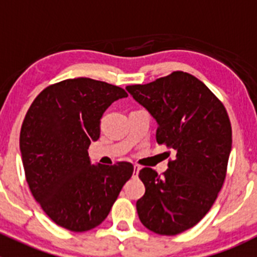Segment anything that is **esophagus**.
I'll use <instances>...</instances> for the list:
<instances>
[{
    "mask_svg": "<svg viewBox=\"0 0 257 257\" xmlns=\"http://www.w3.org/2000/svg\"><path fill=\"white\" fill-rule=\"evenodd\" d=\"M139 170H141V167L139 165H134V177L137 178V175H138Z\"/></svg>",
    "mask_w": 257,
    "mask_h": 257,
    "instance_id": "obj_1",
    "label": "esophagus"
}]
</instances>
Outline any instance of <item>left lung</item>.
I'll return each mask as SVG.
<instances>
[{
    "instance_id": "obj_1",
    "label": "left lung",
    "mask_w": 257,
    "mask_h": 257,
    "mask_svg": "<svg viewBox=\"0 0 257 257\" xmlns=\"http://www.w3.org/2000/svg\"><path fill=\"white\" fill-rule=\"evenodd\" d=\"M126 90L157 120V142L175 152L160 178L143 168L142 224L173 236L195 226L211 209L226 178L232 132L221 100L201 80L177 71Z\"/></svg>"
}]
</instances>
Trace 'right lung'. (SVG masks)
Instances as JSON below:
<instances>
[{
    "mask_svg": "<svg viewBox=\"0 0 257 257\" xmlns=\"http://www.w3.org/2000/svg\"><path fill=\"white\" fill-rule=\"evenodd\" d=\"M118 85L90 78L66 79L36 97L23 119L20 149L33 198L52 221L74 232L102 224L124 184L128 162L92 165L88 148L98 141L100 118L119 98Z\"/></svg>",
    "mask_w": 257,
    "mask_h": 257,
    "instance_id": "1",
    "label": "right lung"
}]
</instances>
